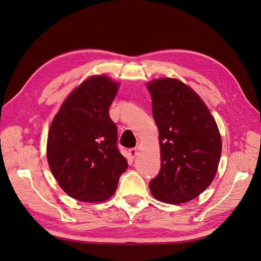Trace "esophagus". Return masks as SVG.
I'll use <instances>...</instances> for the list:
<instances>
[{"instance_id": "1", "label": "esophagus", "mask_w": 261, "mask_h": 261, "mask_svg": "<svg viewBox=\"0 0 261 261\" xmlns=\"http://www.w3.org/2000/svg\"><path fill=\"white\" fill-rule=\"evenodd\" d=\"M128 152H129V155H130L132 159H135V158L138 154V149L137 148H132V149L128 150Z\"/></svg>"}]
</instances>
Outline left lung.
I'll use <instances>...</instances> for the list:
<instances>
[{
  "label": "left lung",
  "instance_id": "8db88e82",
  "mask_svg": "<svg viewBox=\"0 0 261 261\" xmlns=\"http://www.w3.org/2000/svg\"><path fill=\"white\" fill-rule=\"evenodd\" d=\"M159 129L161 170L149 183L155 199L184 203L198 197L217 174L222 140L208 107L176 78L147 84Z\"/></svg>",
  "mask_w": 261,
  "mask_h": 261
}]
</instances>
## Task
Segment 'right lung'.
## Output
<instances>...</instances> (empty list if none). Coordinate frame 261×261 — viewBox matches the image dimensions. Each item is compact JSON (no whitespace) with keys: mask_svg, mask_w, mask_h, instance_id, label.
<instances>
[{"mask_svg":"<svg viewBox=\"0 0 261 261\" xmlns=\"http://www.w3.org/2000/svg\"><path fill=\"white\" fill-rule=\"evenodd\" d=\"M120 84L106 75L87 78L70 92L51 123L46 158L60 187L74 199L102 202L113 196L127 169L109 115Z\"/></svg>","mask_w":261,"mask_h":261,"instance_id":"obj_1","label":"right lung"}]
</instances>
